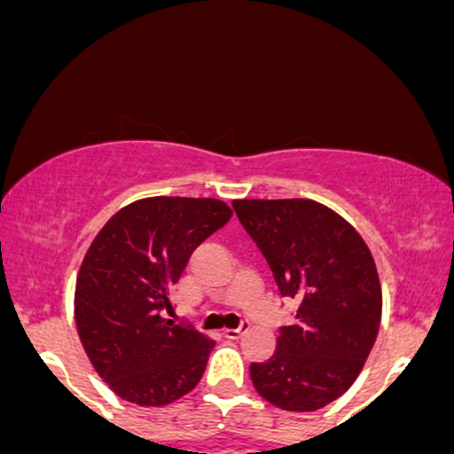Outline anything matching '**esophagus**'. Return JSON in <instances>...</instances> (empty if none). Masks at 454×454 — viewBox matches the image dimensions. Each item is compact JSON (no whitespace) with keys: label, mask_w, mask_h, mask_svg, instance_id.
Listing matches in <instances>:
<instances>
[{"label":"esophagus","mask_w":454,"mask_h":454,"mask_svg":"<svg viewBox=\"0 0 454 454\" xmlns=\"http://www.w3.org/2000/svg\"><path fill=\"white\" fill-rule=\"evenodd\" d=\"M247 329H248V320H242L240 326H236V329H223V335L229 340H238Z\"/></svg>","instance_id":"obj_1"}]
</instances>
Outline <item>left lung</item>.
<instances>
[{"label": "left lung", "instance_id": "8db88e82", "mask_svg": "<svg viewBox=\"0 0 454 454\" xmlns=\"http://www.w3.org/2000/svg\"><path fill=\"white\" fill-rule=\"evenodd\" d=\"M248 236L264 253L296 320L277 348L251 364L264 401L286 411H316L340 398L362 372L381 325V284L364 238L338 212L311 199H236Z\"/></svg>", "mask_w": 454, "mask_h": 454}]
</instances>
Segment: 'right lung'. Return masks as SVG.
Masks as SVG:
<instances>
[{
    "label": "right lung",
    "mask_w": 454,
    "mask_h": 454,
    "mask_svg": "<svg viewBox=\"0 0 454 454\" xmlns=\"http://www.w3.org/2000/svg\"><path fill=\"white\" fill-rule=\"evenodd\" d=\"M229 218L218 199H140L121 207L86 251L75 281L77 335L123 401L164 407L201 381L216 342L162 311L194 248Z\"/></svg>",
    "instance_id": "1"
}]
</instances>
